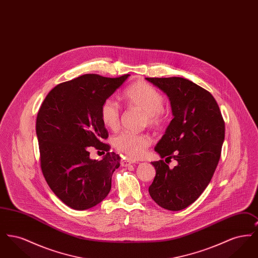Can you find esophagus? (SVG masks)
Returning <instances> with one entry per match:
<instances>
[{"label": "esophagus", "instance_id": "obj_1", "mask_svg": "<svg viewBox=\"0 0 258 258\" xmlns=\"http://www.w3.org/2000/svg\"><path fill=\"white\" fill-rule=\"evenodd\" d=\"M135 163H137V161H136V160H122V165H123V166H128V165H131V164H135Z\"/></svg>", "mask_w": 258, "mask_h": 258}]
</instances>
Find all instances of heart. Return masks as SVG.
I'll list each match as a JSON object with an SVG mask.
<instances>
[{
  "label": "heart",
  "instance_id": "obj_1",
  "mask_svg": "<svg viewBox=\"0 0 258 258\" xmlns=\"http://www.w3.org/2000/svg\"><path fill=\"white\" fill-rule=\"evenodd\" d=\"M123 96L131 106L146 112L150 125L158 126L164 121V98L156 88L145 82H137L130 87ZM100 118L106 127L116 130L121 118V107L118 102L112 98L104 100L100 107ZM151 144L152 139L149 135L130 132L122 133L113 139L114 147L133 159L142 158Z\"/></svg>",
  "mask_w": 258,
  "mask_h": 258
}]
</instances>
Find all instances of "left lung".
I'll list each match as a JSON object with an SVG mask.
<instances>
[{"mask_svg":"<svg viewBox=\"0 0 258 258\" xmlns=\"http://www.w3.org/2000/svg\"><path fill=\"white\" fill-rule=\"evenodd\" d=\"M146 79L167 95L173 114L155 151L161 159L178 162L172 169L163 160L152 162L156 177L149 194L160 207L180 211L201 196L215 173L224 121L216 99L196 83L182 77Z\"/></svg>","mask_w":258,"mask_h":258,"instance_id":"8db88e82","label":"left lung"}]
</instances>
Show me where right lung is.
<instances>
[{
  "label": "right lung",
  "mask_w": 258,
  "mask_h": 258,
  "mask_svg": "<svg viewBox=\"0 0 258 258\" xmlns=\"http://www.w3.org/2000/svg\"><path fill=\"white\" fill-rule=\"evenodd\" d=\"M128 76L84 74L63 82L50 91L37 112L41 171L52 191L74 210L92 208L110 191L121 158L103 143L108 132L100 107ZM89 147L105 153L103 160H92Z\"/></svg>",
  "instance_id": "obj_1"
}]
</instances>
